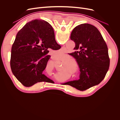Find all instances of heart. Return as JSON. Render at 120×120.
Masks as SVG:
<instances>
[{"label":"heart","instance_id":"heart-1","mask_svg":"<svg viewBox=\"0 0 120 120\" xmlns=\"http://www.w3.org/2000/svg\"><path fill=\"white\" fill-rule=\"evenodd\" d=\"M72 59L69 56H61L60 57H57L56 58V60L58 62L60 63H64V64L66 65L68 67H71L73 64V61L71 60ZM64 67V66H63Z\"/></svg>","mask_w":120,"mask_h":120}]
</instances>
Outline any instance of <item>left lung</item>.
<instances>
[{"mask_svg":"<svg viewBox=\"0 0 120 120\" xmlns=\"http://www.w3.org/2000/svg\"><path fill=\"white\" fill-rule=\"evenodd\" d=\"M71 39L75 46L70 54L77 60L81 74L79 80L66 83L82 91L98 85L105 77L110 66L108 47L97 28L88 23L75 27Z\"/></svg>","mask_w":120,"mask_h":120,"instance_id":"left-lung-1","label":"left lung"}]
</instances>
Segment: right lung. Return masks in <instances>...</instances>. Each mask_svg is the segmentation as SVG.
<instances>
[{"label":"right lung","mask_w":120,"mask_h":120,"mask_svg":"<svg viewBox=\"0 0 120 120\" xmlns=\"http://www.w3.org/2000/svg\"><path fill=\"white\" fill-rule=\"evenodd\" d=\"M52 26L47 21L35 19L18 32L12 45L10 67L13 74L25 86L51 79L42 74L50 56L48 49H59Z\"/></svg>","instance_id":"1"}]
</instances>
